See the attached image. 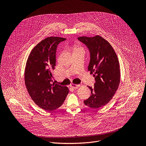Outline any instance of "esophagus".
Instances as JSON below:
<instances>
[{
  "label": "esophagus",
  "mask_w": 146,
  "mask_h": 146,
  "mask_svg": "<svg viewBox=\"0 0 146 146\" xmlns=\"http://www.w3.org/2000/svg\"><path fill=\"white\" fill-rule=\"evenodd\" d=\"M70 87L73 89H77L78 87H80V85H77V84H70Z\"/></svg>",
  "instance_id": "1"
}]
</instances>
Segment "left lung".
<instances>
[{"label": "left lung", "instance_id": "8db88e82", "mask_svg": "<svg viewBox=\"0 0 146 146\" xmlns=\"http://www.w3.org/2000/svg\"><path fill=\"white\" fill-rule=\"evenodd\" d=\"M78 39L88 48L91 59L88 70L95 79L90 97L84 101L93 109H99L110 101L120 82V69L117 55L108 41L99 35L78 37Z\"/></svg>", "mask_w": 146, "mask_h": 146}]
</instances>
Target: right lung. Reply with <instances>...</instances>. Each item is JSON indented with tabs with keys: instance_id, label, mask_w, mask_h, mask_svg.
<instances>
[{
	"instance_id": "obj_1",
	"label": "right lung",
	"mask_w": 146,
	"mask_h": 146,
	"mask_svg": "<svg viewBox=\"0 0 146 146\" xmlns=\"http://www.w3.org/2000/svg\"><path fill=\"white\" fill-rule=\"evenodd\" d=\"M66 38L48 37L41 41L31 51L24 73L25 84L33 102L40 108L52 111L64 102L69 88L52 83L58 44Z\"/></svg>"
}]
</instances>
